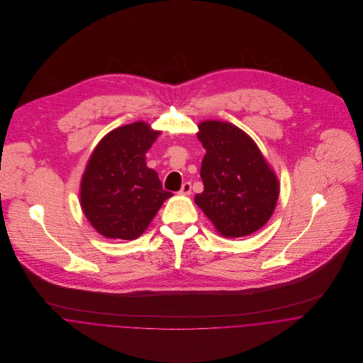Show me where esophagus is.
Masks as SVG:
<instances>
[{"instance_id": "obj_1", "label": "esophagus", "mask_w": 363, "mask_h": 363, "mask_svg": "<svg viewBox=\"0 0 363 363\" xmlns=\"http://www.w3.org/2000/svg\"><path fill=\"white\" fill-rule=\"evenodd\" d=\"M180 194H183V196H190L191 194V183L190 182L183 183V186L180 189Z\"/></svg>"}]
</instances>
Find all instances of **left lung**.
<instances>
[{
  "instance_id": "1",
  "label": "left lung",
  "mask_w": 363,
  "mask_h": 363,
  "mask_svg": "<svg viewBox=\"0 0 363 363\" xmlns=\"http://www.w3.org/2000/svg\"><path fill=\"white\" fill-rule=\"evenodd\" d=\"M206 148L200 176L204 191L194 201L225 238L247 236L267 223L279 194V183L256 143L223 121L199 124Z\"/></svg>"
}]
</instances>
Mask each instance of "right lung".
Segmentation results:
<instances>
[{"label": "right lung", "mask_w": 363, "mask_h": 363, "mask_svg": "<svg viewBox=\"0 0 363 363\" xmlns=\"http://www.w3.org/2000/svg\"><path fill=\"white\" fill-rule=\"evenodd\" d=\"M159 134L137 121L110 131L92 152L79 197L85 216L104 238L137 239L172 196L145 162Z\"/></svg>", "instance_id": "1"}]
</instances>
